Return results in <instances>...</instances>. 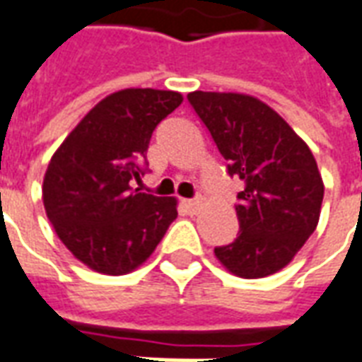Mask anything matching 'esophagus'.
<instances>
[{
  "label": "esophagus",
  "instance_id": "obj_1",
  "mask_svg": "<svg viewBox=\"0 0 362 362\" xmlns=\"http://www.w3.org/2000/svg\"><path fill=\"white\" fill-rule=\"evenodd\" d=\"M182 205L188 209V213L195 215V213L199 211V207H202V202H199V199H184V202H182Z\"/></svg>",
  "mask_w": 362,
  "mask_h": 362
}]
</instances>
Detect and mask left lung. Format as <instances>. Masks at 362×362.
<instances>
[{
	"label": "left lung",
	"mask_w": 362,
	"mask_h": 362,
	"mask_svg": "<svg viewBox=\"0 0 362 362\" xmlns=\"http://www.w3.org/2000/svg\"><path fill=\"white\" fill-rule=\"evenodd\" d=\"M192 107L243 182L234 242L215 247L224 269L264 278L291 263L315 232L324 197L317 160L280 115L247 93L192 92Z\"/></svg>",
	"instance_id": "8db88e82"
}]
</instances>
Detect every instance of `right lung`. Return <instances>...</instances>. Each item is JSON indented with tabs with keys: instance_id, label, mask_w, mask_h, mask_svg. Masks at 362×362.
<instances>
[{
	"instance_id": "obj_1",
	"label": "right lung",
	"mask_w": 362,
	"mask_h": 362,
	"mask_svg": "<svg viewBox=\"0 0 362 362\" xmlns=\"http://www.w3.org/2000/svg\"><path fill=\"white\" fill-rule=\"evenodd\" d=\"M182 93L127 88L101 99L53 153L42 186L59 240L88 269L128 274L146 263L178 216L176 197L132 188L155 127Z\"/></svg>"
}]
</instances>
